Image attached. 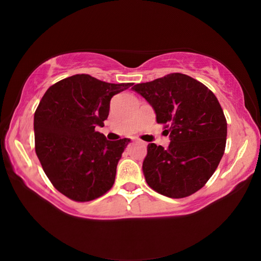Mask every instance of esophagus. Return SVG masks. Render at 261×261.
<instances>
[{
    "mask_svg": "<svg viewBox=\"0 0 261 261\" xmlns=\"http://www.w3.org/2000/svg\"><path fill=\"white\" fill-rule=\"evenodd\" d=\"M137 143L143 145V146H146V143H144V141H141V140H137Z\"/></svg>",
    "mask_w": 261,
    "mask_h": 261,
    "instance_id": "34e87169",
    "label": "esophagus"
}]
</instances>
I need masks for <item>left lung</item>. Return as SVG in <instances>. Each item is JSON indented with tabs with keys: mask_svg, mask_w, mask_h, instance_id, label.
<instances>
[{
	"mask_svg": "<svg viewBox=\"0 0 261 261\" xmlns=\"http://www.w3.org/2000/svg\"><path fill=\"white\" fill-rule=\"evenodd\" d=\"M132 90L152 106L156 122L166 124L168 148L148 144L143 162L147 184L170 198L197 192L223 156L227 121L213 92L183 73H170Z\"/></svg>",
	"mask_w": 261,
	"mask_h": 261,
	"instance_id": "8db88e82",
	"label": "left lung"
}]
</instances>
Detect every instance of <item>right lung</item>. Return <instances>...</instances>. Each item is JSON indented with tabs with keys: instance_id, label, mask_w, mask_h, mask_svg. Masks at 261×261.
Returning a JSON list of instances; mask_svg holds the SVG:
<instances>
[{
	"instance_id": "1",
	"label": "right lung",
	"mask_w": 261,
	"mask_h": 261,
	"mask_svg": "<svg viewBox=\"0 0 261 261\" xmlns=\"http://www.w3.org/2000/svg\"><path fill=\"white\" fill-rule=\"evenodd\" d=\"M131 83L110 84L90 74L62 79L46 91L34 114L35 153L51 184L76 201H90L113 187L129 138L108 140L103 126L115 94Z\"/></svg>"
}]
</instances>
